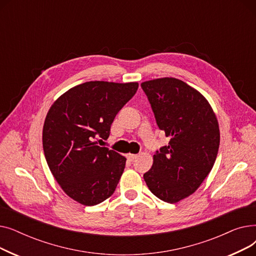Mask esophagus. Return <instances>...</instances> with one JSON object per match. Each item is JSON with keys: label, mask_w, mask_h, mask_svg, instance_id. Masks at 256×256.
<instances>
[{"label": "esophagus", "mask_w": 256, "mask_h": 256, "mask_svg": "<svg viewBox=\"0 0 256 256\" xmlns=\"http://www.w3.org/2000/svg\"><path fill=\"white\" fill-rule=\"evenodd\" d=\"M126 158L130 160H135L136 158H137V154H126Z\"/></svg>", "instance_id": "esophagus-1"}]
</instances>
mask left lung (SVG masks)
Returning <instances> with one entry per match:
<instances>
[{
	"label": "left lung",
	"instance_id": "left-lung-1",
	"mask_svg": "<svg viewBox=\"0 0 256 256\" xmlns=\"http://www.w3.org/2000/svg\"><path fill=\"white\" fill-rule=\"evenodd\" d=\"M141 87L158 128L170 137L143 178L154 196L176 204L193 194L210 172L220 144L218 121L202 94L178 78H156Z\"/></svg>",
	"mask_w": 256,
	"mask_h": 256
}]
</instances>
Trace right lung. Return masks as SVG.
<instances>
[{"label": "right lung", "mask_w": 256, "mask_h": 256, "mask_svg": "<svg viewBox=\"0 0 256 256\" xmlns=\"http://www.w3.org/2000/svg\"><path fill=\"white\" fill-rule=\"evenodd\" d=\"M138 86L91 80L66 91L48 112L42 132L46 163L62 190L80 204H98L116 189L126 158L96 140L109 138L115 116Z\"/></svg>", "instance_id": "add662e5"}]
</instances>
